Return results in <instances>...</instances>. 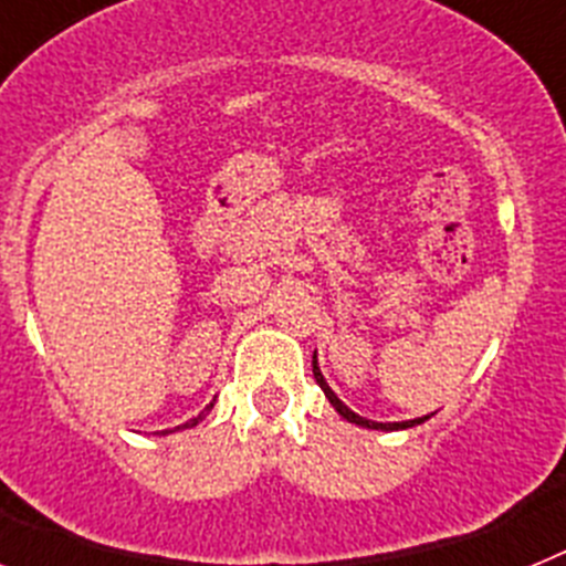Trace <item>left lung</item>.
Returning <instances> with one entry per match:
<instances>
[{
	"label": "left lung",
	"mask_w": 566,
	"mask_h": 566,
	"mask_svg": "<svg viewBox=\"0 0 566 566\" xmlns=\"http://www.w3.org/2000/svg\"><path fill=\"white\" fill-rule=\"evenodd\" d=\"M312 368H314V379H317V385L323 388V394L328 397V402L334 405V411H337L343 419H348V422L359 424V428H371V431H405V428H413V424H422L424 419H431V417H419V419H408V422H374V419L359 417V413H354L348 405L339 402L337 394L328 388V382L323 379V371H319V365H317V354H314V359H312Z\"/></svg>",
	"instance_id": "obj_1"
}]
</instances>
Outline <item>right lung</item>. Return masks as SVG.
Listing matches in <instances>:
<instances>
[{
  "label": "right lung",
  "instance_id": "1",
  "mask_svg": "<svg viewBox=\"0 0 566 566\" xmlns=\"http://www.w3.org/2000/svg\"><path fill=\"white\" fill-rule=\"evenodd\" d=\"M212 405H214V402H209V405H207V408H203V411H201V413H198V417H192V419H189V422L178 424V428H175V431H184V428H195V424L201 422V419H203V417H207V413H209V411H212ZM161 433H164V437H167V433H172V431H161Z\"/></svg>",
  "mask_w": 566,
  "mask_h": 566
}]
</instances>
